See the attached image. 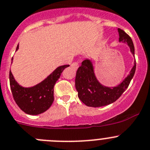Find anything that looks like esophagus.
<instances>
[{
    "label": "esophagus",
    "instance_id": "esophagus-1",
    "mask_svg": "<svg viewBox=\"0 0 150 150\" xmlns=\"http://www.w3.org/2000/svg\"><path fill=\"white\" fill-rule=\"evenodd\" d=\"M71 68H74V70H76L78 68V67H79V62H78V61L74 62L72 64H71Z\"/></svg>",
    "mask_w": 150,
    "mask_h": 150
}]
</instances>
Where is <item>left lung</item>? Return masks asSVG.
Segmentation results:
<instances>
[{"label":"left lung","instance_id":"left-lung-1","mask_svg":"<svg viewBox=\"0 0 150 150\" xmlns=\"http://www.w3.org/2000/svg\"><path fill=\"white\" fill-rule=\"evenodd\" d=\"M119 34V42H127L130 48V51L135 56V48L130 37L121 28H118ZM136 62L129 74L116 87H106L102 85L95 76L92 62L85 59L82 62L76 71L75 85L78 91L79 99L88 107L99 108L105 106L115 102L128 88L130 81L135 74Z\"/></svg>","mask_w":150,"mask_h":150}]
</instances>
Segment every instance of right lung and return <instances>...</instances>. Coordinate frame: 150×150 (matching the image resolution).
I'll return each mask as SVG.
<instances>
[{"label": "right lung", "instance_id": "obj_1", "mask_svg": "<svg viewBox=\"0 0 150 150\" xmlns=\"http://www.w3.org/2000/svg\"><path fill=\"white\" fill-rule=\"evenodd\" d=\"M19 48L18 45L16 51ZM69 65H62L53 71L40 83L31 88L21 86L15 81L9 71V83L15 102L25 113L38 115L46 111L54 102V87L65 68Z\"/></svg>", "mask_w": 150, "mask_h": 150}]
</instances>
